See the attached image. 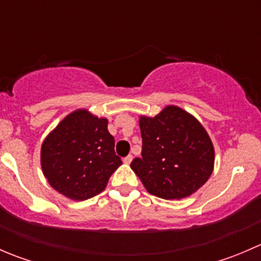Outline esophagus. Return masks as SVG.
<instances>
[{
    "label": "esophagus",
    "mask_w": 261,
    "mask_h": 261,
    "mask_svg": "<svg viewBox=\"0 0 261 261\" xmlns=\"http://www.w3.org/2000/svg\"><path fill=\"white\" fill-rule=\"evenodd\" d=\"M131 160H133V155H131V154H128L127 156L123 158V163H125V164H130Z\"/></svg>",
    "instance_id": "esophagus-1"
}]
</instances>
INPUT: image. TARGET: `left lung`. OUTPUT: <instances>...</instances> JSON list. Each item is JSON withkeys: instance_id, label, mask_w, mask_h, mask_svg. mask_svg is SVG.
Masks as SVG:
<instances>
[{"instance_id": "left-lung-1", "label": "left lung", "mask_w": 261, "mask_h": 261, "mask_svg": "<svg viewBox=\"0 0 261 261\" xmlns=\"http://www.w3.org/2000/svg\"><path fill=\"white\" fill-rule=\"evenodd\" d=\"M141 156L131 162L147 192L164 199L191 196L211 177L212 141L186 111L168 106L155 117H140Z\"/></svg>"}]
</instances>
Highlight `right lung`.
Listing matches in <instances>:
<instances>
[{"mask_svg":"<svg viewBox=\"0 0 261 261\" xmlns=\"http://www.w3.org/2000/svg\"><path fill=\"white\" fill-rule=\"evenodd\" d=\"M121 164L107 120L87 110L68 115L41 146V168L49 184L75 201L101 193Z\"/></svg>","mask_w":261,"mask_h":261,"instance_id":"1","label":"right lung"}]
</instances>
